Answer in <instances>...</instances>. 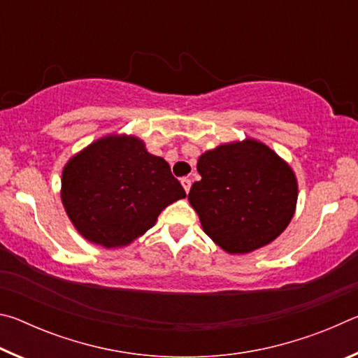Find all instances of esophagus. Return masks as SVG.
Segmentation results:
<instances>
[{
	"label": "esophagus",
	"instance_id": "esophagus-1",
	"mask_svg": "<svg viewBox=\"0 0 358 358\" xmlns=\"http://www.w3.org/2000/svg\"><path fill=\"white\" fill-rule=\"evenodd\" d=\"M181 185H183L186 192H189V189H191V178H187V177L181 178Z\"/></svg>",
	"mask_w": 358,
	"mask_h": 358
}]
</instances>
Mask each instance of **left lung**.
Instances as JSON below:
<instances>
[{
  "mask_svg": "<svg viewBox=\"0 0 358 358\" xmlns=\"http://www.w3.org/2000/svg\"><path fill=\"white\" fill-rule=\"evenodd\" d=\"M202 180L187 201L203 232L229 254H248L280 237L295 213L299 185L282 157L265 143L245 138L205 151Z\"/></svg>",
  "mask_w": 358,
  "mask_h": 358,
  "instance_id": "8db88e82",
  "label": "left lung"
}]
</instances>
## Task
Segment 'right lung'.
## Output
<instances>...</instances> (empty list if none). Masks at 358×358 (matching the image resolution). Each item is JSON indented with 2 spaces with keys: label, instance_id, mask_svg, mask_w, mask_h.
<instances>
[{
  "label": "right lung",
  "instance_id": "obj_1",
  "mask_svg": "<svg viewBox=\"0 0 358 358\" xmlns=\"http://www.w3.org/2000/svg\"><path fill=\"white\" fill-rule=\"evenodd\" d=\"M186 192L167 162L134 136L110 134L66 162L62 202L83 238L104 248L131 245Z\"/></svg>",
  "mask_w": 358,
  "mask_h": 358
}]
</instances>
